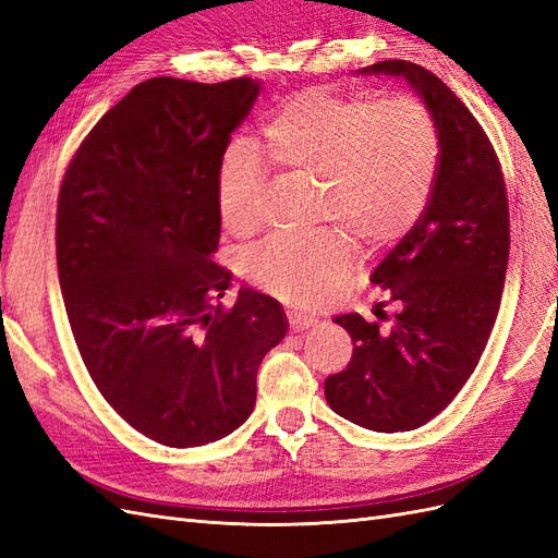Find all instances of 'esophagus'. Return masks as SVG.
Masks as SVG:
<instances>
[{"label": "esophagus", "instance_id": "esophagus-1", "mask_svg": "<svg viewBox=\"0 0 558 558\" xmlns=\"http://www.w3.org/2000/svg\"><path fill=\"white\" fill-rule=\"evenodd\" d=\"M286 316H289V324H291V330L293 332H300V330H307L312 326L318 324L316 316H310V314H302V312H286Z\"/></svg>", "mask_w": 558, "mask_h": 558}]
</instances>
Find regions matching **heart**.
I'll return each mask as SVG.
<instances>
[{
  "instance_id": "1",
  "label": "heart",
  "mask_w": 558,
  "mask_h": 558,
  "mask_svg": "<svg viewBox=\"0 0 558 558\" xmlns=\"http://www.w3.org/2000/svg\"><path fill=\"white\" fill-rule=\"evenodd\" d=\"M275 172L316 183L320 221L340 226L310 240H269L246 258L260 291L298 307H318L340 291L356 258L351 238L367 246L400 240L424 214L437 167L440 132L414 97H344L305 90L286 99L263 128ZM265 170L244 142L230 144L216 167L214 202L232 234L256 228Z\"/></svg>"
}]
</instances>
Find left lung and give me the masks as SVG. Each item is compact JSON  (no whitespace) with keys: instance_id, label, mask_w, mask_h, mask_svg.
<instances>
[{"instance_id":"1","label":"left lung","mask_w":558,"mask_h":558,"mask_svg":"<svg viewBox=\"0 0 558 558\" xmlns=\"http://www.w3.org/2000/svg\"><path fill=\"white\" fill-rule=\"evenodd\" d=\"M369 74L402 78L433 113L440 167L424 214L369 277L398 302L393 326L332 318L353 356L326 379V400L351 424L404 433L440 414L480 363L510 256L508 193L492 142L447 83L408 60L359 70Z\"/></svg>"}]
</instances>
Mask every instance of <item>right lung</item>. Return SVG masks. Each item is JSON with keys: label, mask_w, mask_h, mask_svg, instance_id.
Listing matches in <instances>:
<instances>
[{"label": "right lung", "mask_w": 558, "mask_h": 558, "mask_svg": "<svg viewBox=\"0 0 558 558\" xmlns=\"http://www.w3.org/2000/svg\"><path fill=\"white\" fill-rule=\"evenodd\" d=\"M258 78H148L109 109L60 189L58 277L81 359L132 428L202 447L256 408V375L289 318L211 260L216 167L260 95Z\"/></svg>", "instance_id": "right-lung-1"}]
</instances>
